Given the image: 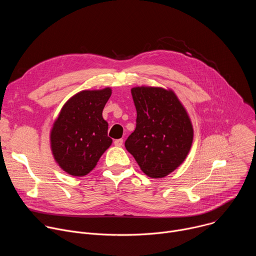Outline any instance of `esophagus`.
<instances>
[{
  "label": "esophagus",
  "mask_w": 256,
  "mask_h": 256,
  "mask_svg": "<svg viewBox=\"0 0 256 256\" xmlns=\"http://www.w3.org/2000/svg\"><path fill=\"white\" fill-rule=\"evenodd\" d=\"M114 142V144L116 146V147H122V144H124V140L122 138H118V140H116Z\"/></svg>",
  "instance_id": "34e87169"
}]
</instances>
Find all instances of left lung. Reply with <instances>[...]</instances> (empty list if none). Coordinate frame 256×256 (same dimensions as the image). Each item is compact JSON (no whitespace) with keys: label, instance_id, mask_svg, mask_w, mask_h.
Wrapping results in <instances>:
<instances>
[{"label":"left lung","instance_id":"1","mask_svg":"<svg viewBox=\"0 0 256 256\" xmlns=\"http://www.w3.org/2000/svg\"><path fill=\"white\" fill-rule=\"evenodd\" d=\"M136 126L126 140V149L149 177L163 178L188 157L192 140L190 118L171 89L132 88Z\"/></svg>","mask_w":256,"mask_h":256}]
</instances>
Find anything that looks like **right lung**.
<instances>
[{
	"mask_svg": "<svg viewBox=\"0 0 256 256\" xmlns=\"http://www.w3.org/2000/svg\"><path fill=\"white\" fill-rule=\"evenodd\" d=\"M110 96V87L83 90L62 107L52 124L50 142L54 161L68 174L81 177L90 173L112 144L102 116Z\"/></svg>",
	"mask_w": 256,
	"mask_h": 256,
	"instance_id": "1",
	"label": "right lung"
}]
</instances>
